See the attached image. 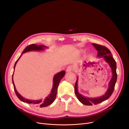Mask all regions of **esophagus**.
<instances>
[{
  "label": "esophagus",
  "instance_id": "obj_1",
  "mask_svg": "<svg viewBox=\"0 0 129 129\" xmlns=\"http://www.w3.org/2000/svg\"><path fill=\"white\" fill-rule=\"evenodd\" d=\"M66 72H71L72 71V67L71 66H68L66 68Z\"/></svg>",
  "mask_w": 129,
  "mask_h": 129
}]
</instances>
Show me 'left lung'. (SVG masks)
<instances>
[{
  "label": "left lung",
  "mask_w": 129,
  "mask_h": 129,
  "mask_svg": "<svg viewBox=\"0 0 129 129\" xmlns=\"http://www.w3.org/2000/svg\"><path fill=\"white\" fill-rule=\"evenodd\" d=\"M94 47L98 51V58H103L106 62L108 63L112 70V78L109 82V86L105 94L102 96L95 98H90L84 96L80 94L78 91V77L75 86V91L76 95L79 101L83 104L86 106H92L93 105L99 104L108 100L112 95L114 89L115 85L117 80L116 73V63L115 60L112 57V54L110 50L106 47L92 43Z\"/></svg>",
  "instance_id": "8db88e82"
}]
</instances>
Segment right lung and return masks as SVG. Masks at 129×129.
Segmentation results:
<instances>
[{"instance_id": "1", "label": "right lung", "mask_w": 129, "mask_h": 129, "mask_svg": "<svg viewBox=\"0 0 129 129\" xmlns=\"http://www.w3.org/2000/svg\"><path fill=\"white\" fill-rule=\"evenodd\" d=\"M46 48H47V47H46V46H44L43 45H38L34 44L27 46L23 50V52L22 53L20 57L18 58V59L16 62V63L14 65V70H15V68L16 65L17 63V61L19 60V59H20V57L22 56V54H23L24 53L28 52V51H43ZM13 75H14V72H13V74L12 76V82H13V84L14 86V90H15V92L16 93V94L17 96V97L18 98V99L24 103H28V104H29L31 105H35V106H39L40 108H42V107H47V106L51 105L54 102L55 99H56L57 93V89H58L59 84L61 79L65 76V71L64 70L61 71L57 73V74H56L54 76L53 78V84H52L53 85H52V89L50 92V93L47 96H46L45 99H41L39 100H28V99H26L24 98V97H23L19 93H18L17 91L16 90V89L14 83Z\"/></svg>"}]
</instances>
